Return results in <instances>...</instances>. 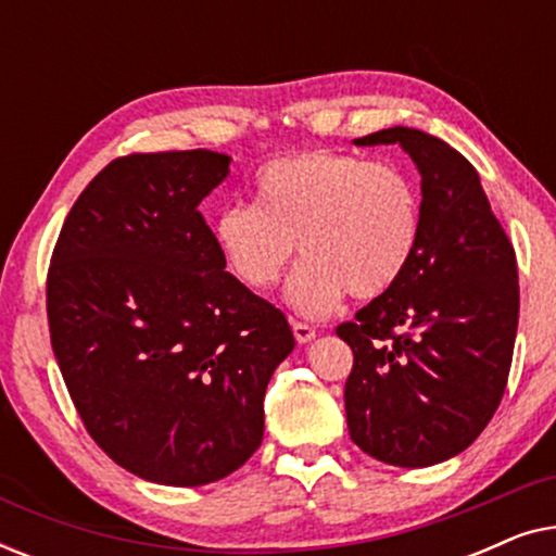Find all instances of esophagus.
Masks as SVG:
<instances>
[{
	"mask_svg": "<svg viewBox=\"0 0 556 556\" xmlns=\"http://www.w3.org/2000/svg\"><path fill=\"white\" fill-rule=\"evenodd\" d=\"M293 337H295V341H299V344H308V341L316 337V329L311 324L293 321Z\"/></svg>",
	"mask_w": 556,
	"mask_h": 556,
	"instance_id": "1",
	"label": "esophagus"
}]
</instances>
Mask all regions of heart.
I'll list each match as a JSON object with an SVG mask.
<instances>
[{
	"mask_svg": "<svg viewBox=\"0 0 556 556\" xmlns=\"http://www.w3.org/2000/svg\"><path fill=\"white\" fill-rule=\"evenodd\" d=\"M253 197L217 212V253L250 291H270L299 248L286 295L303 316H326L346 293H387L420 245V189L400 164L326 149L283 154L257 169Z\"/></svg>",
	"mask_w": 556,
	"mask_h": 556,
	"instance_id": "1",
	"label": "heart"
}]
</instances>
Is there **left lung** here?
Instances as JSON below:
<instances>
[{"instance_id": "left-lung-1", "label": "left lung", "mask_w": 556, "mask_h": 556, "mask_svg": "<svg viewBox=\"0 0 556 556\" xmlns=\"http://www.w3.org/2000/svg\"><path fill=\"white\" fill-rule=\"evenodd\" d=\"M422 177V232L390 291L337 326L352 346L349 435L371 458L435 466L481 435L504 397L519 326V270L476 166L435 136L394 126Z\"/></svg>"}]
</instances>
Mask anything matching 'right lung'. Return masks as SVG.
<instances>
[{
  "instance_id": "1",
  "label": "right lung",
  "mask_w": 556,
  "mask_h": 556,
  "mask_svg": "<svg viewBox=\"0 0 556 556\" xmlns=\"http://www.w3.org/2000/svg\"><path fill=\"white\" fill-rule=\"evenodd\" d=\"M230 156L113 159L58 235L48 324L96 445L143 481L204 485L263 443V400L293 352L280 308L225 270L200 202Z\"/></svg>"
}]
</instances>
